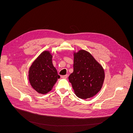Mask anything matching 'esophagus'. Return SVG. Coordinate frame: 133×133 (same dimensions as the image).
<instances>
[{
    "label": "esophagus",
    "mask_w": 133,
    "mask_h": 133,
    "mask_svg": "<svg viewBox=\"0 0 133 133\" xmlns=\"http://www.w3.org/2000/svg\"><path fill=\"white\" fill-rule=\"evenodd\" d=\"M68 75L66 74V75H62V78H64V79H66V78H68Z\"/></svg>",
    "instance_id": "esophagus-1"
}]
</instances>
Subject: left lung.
Returning <instances> with one entry per match:
<instances>
[{"mask_svg": "<svg viewBox=\"0 0 133 133\" xmlns=\"http://www.w3.org/2000/svg\"><path fill=\"white\" fill-rule=\"evenodd\" d=\"M73 68V72L68 79L76 96L86 99L100 91L104 79V72L89 52L80 50L74 53Z\"/></svg>", "mask_w": 133, "mask_h": 133, "instance_id": "8db88e82", "label": "left lung"}]
</instances>
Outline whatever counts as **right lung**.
I'll list each match as a JSON object with an SVG mask.
<instances>
[{"mask_svg": "<svg viewBox=\"0 0 133 133\" xmlns=\"http://www.w3.org/2000/svg\"><path fill=\"white\" fill-rule=\"evenodd\" d=\"M52 55L49 51H44L34 60L29 72V81L33 88L45 94L52 90L60 78L57 69L52 64Z\"/></svg>", "mask_w": 133, "mask_h": 133, "instance_id": "1", "label": "right lung"}]
</instances>
